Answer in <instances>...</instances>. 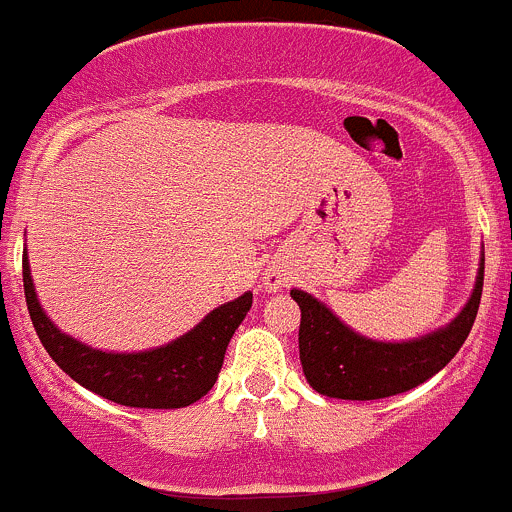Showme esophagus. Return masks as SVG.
Wrapping results in <instances>:
<instances>
[{
	"label": "esophagus",
	"mask_w": 512,
	"mask_h": 512,
	"mask_svg": "<svg viewBox=\"0 0 512 512\" xmlns=\"http://www.w3.org/2000/svg\"><path fill=\"white\" fill-rule=\"evenodd\" d=\"M285 285L287 275L280 267H270V270H265V275H262V287H265V292H280Z\"/></svg>",
	"instance_id": "1"
}]
</instances>
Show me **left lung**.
I'll return each mask as SVG.
<instances>
[{"mask_svg":"<svg viewBox=\"0 0 512 512\" xmlns=\"http://www.w3.org/2000/svg\"><path fill=\"white\" fill-rule=\"evenodd\" d=\"M485 255H480L476 285L461 312L423 337L379 342L344 324L332 309L304 289H292L302 309L299 361L309 386L329 399L374 401L404 394L431 379L463 347L476 322L483 294Z\"/></svg>","mask_w":512,"mask_h":512,"instance_id":"1","label":"left lung"}]
</instances>
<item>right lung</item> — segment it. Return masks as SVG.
<instances>
[{
  "mask_svg": "<svg viewBox=\"0 0 512 512\" xmlns=\"http://www.w3.org/2000/svg\"><path fill=\"white\" fill-rule=\"evenodd\" d=\"M32 324L51 359L84 389L131 409H183L218 381L225 349L252 307V292L215 307L190 332L146 352H103L61 332L36 297L29 257H22Z\"/></svg>",
  "mask_w": 512,
  "mask_h": 512,
  "instance_id": "add662e5",
  "label": "right lung"
}]
</instances>
